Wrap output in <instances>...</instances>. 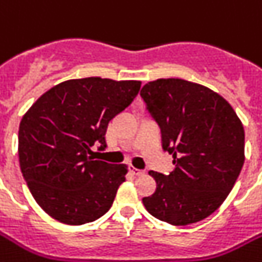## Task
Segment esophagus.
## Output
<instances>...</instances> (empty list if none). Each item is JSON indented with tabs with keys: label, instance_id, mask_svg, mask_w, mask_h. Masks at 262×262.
<instances>
[{
	"label": "esophagus",
	"instance_id": "1",
	"mask_svg": "<svg viewBox=\"0 0 262 262\" xmlns=\"http://www.w3.org/2000/svg\"><path fill=\"white\" fill-rule=\"evenodd\" d=\"M129 172L133 175H135V177H140V175H143L144 171H142V170H138V168L135 167H129Z\"/></svg>",
	"mask_w": 262,
	"mask_h": 262
}]
</instances>
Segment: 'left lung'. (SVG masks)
<instances>
[{
    "label": "left lung",
    "instance_id": "8db88e82",
    "mask_svg": "<svg viewBox=\"0 0 262 262\" xmlns=\"http://www.w3.org/2000/svg\"><path fill=\"white\" fill-rule=\"evenodd\" d=\"M140 96L174 158L168 175L150 171L157 190L143 205L175 226L202 221L232 191L245 161V133L237 114L217 92L182 79L147 83Z\"/></svg>",
    "mask_w": 262,
    "mask_h": 262
}]
</instances>
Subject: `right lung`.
<instances>
[{
	"mask_svg": "<svg viewBox=\"0 0 262 262\" xmlns=\"http://www.w3.org/2000/svg\"><path fill=\"white\" fill-rule=\"evenodd\" d=\"M140 81L67 80L28 110L19 123L18 159L30 193L52 218L83 225L104 215L126 181L127 166L95 161L110 120L136 97Z\"/></svg>",
	"mask_w": 262,
	"mask_h": 262,
	"instance_id": "add662e5",
	"label": "right lung"
}]
</instances>
